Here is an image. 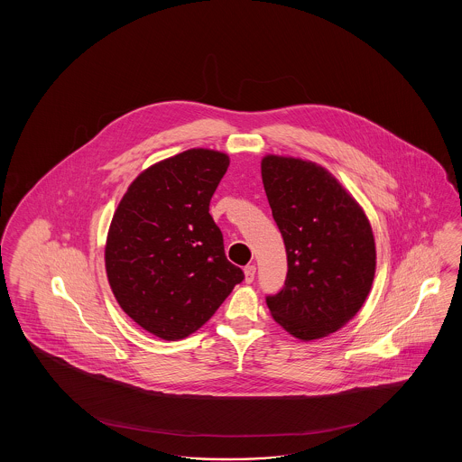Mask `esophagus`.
<instances>
[{
  "label": "esophagus",
  "mask_w": 462,
  "mask_h": 462,
  "mask_svg": "<svg viewBox=\"0 0 462 462\" xmlns=\"http://www.w3.org/2000/svg\"><path fill=\"white\" fill-rule=\"evenodd\" d=\"M254 273H256V266H254V264H247V266L244 268V281H245L247 284H251V282L254 281Z\"/></svg>",
  "instance_id": "esophagus-1"
}]
</instances>
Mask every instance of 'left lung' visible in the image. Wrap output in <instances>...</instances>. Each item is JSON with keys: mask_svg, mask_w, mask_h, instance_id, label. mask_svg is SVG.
I'll return each instance as SVG.
<instances>
[{"mask_svg": "<svg viewBox=\"0 0 462 462\" xmlns=\"http://www.w3.org/2000/svg\"><path fill=\"white\" fill-rule=\"evenodd\" d=\"M262 180L287 253L286 286L266 305L291 336L326 337L346 326L371 292L373 226L356 199L317 162L264 155Z\"/></svg>", "mask_w": 462, "mask_h": 462, "instance_id": "8db88e82", "label": "left lung"}]
</instances>
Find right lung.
<instances>
[{
    "mask_svg": "<svg viewBox=\"0 0 462 462\" xmlns=\"http://www.w3.org/2000/svg\"><path fill=\"white\" fill-rule=\"evenodd\" d=\"M228 164L213 149L162 159L133 180L114 211L106 242L110 289L123 311L161 339L200 329L244 279L209 215Z\"/></svg>",
    "mask_w": 462,
    "mask_h": 462,
    "instance_id": "right-lung-1",
    "label": "right lung"
}]
</instances>
